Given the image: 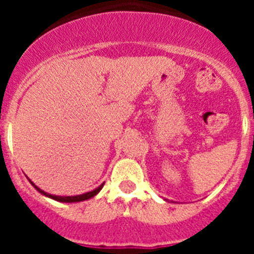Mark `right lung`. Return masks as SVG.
I'll use <instances>...</instances> for the list:
<instances>
[{
  "label": "right lung",
  "instance_id": "right-lung-1",
  "mask_svg": "<svg viewBox=\"0 0 254 254\" xmlns=\"http://www.w3.org/2000/svg\"><path fill=\"white\" fill-rule=\"evenodd\" d=\"M30 183H31V185H33V186H34V187L37 188V190H39V192H40V193H42V194H44V196L49 197V198L56 199V201H60V202H80V201H85V199H89V198H91V197L95 196V194L98 193V192H99L100 190H102L103 186H104V185H102V186H100V187L96 188V190H91V192H87V193H84V194H78V196L61 197V196H55V194H48V193H46L44 190H40V188H38L37 186H35L34 183H33V182H30Z\"/></svg>",
  "mask_w": 254,
  "mask_h": 254
}]
</instances>
